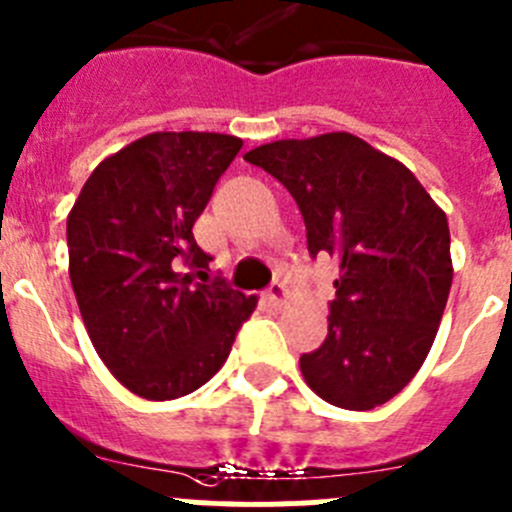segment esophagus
Instances as JSON below:
<instances>
[{
    "instance_id": "1",
    "label": "esophagus",
    "mask_w": 512,
    "mask_h": 512,
    "mask_svg": "<svg viewBox=\"0 0 512 512\" xmlns=\"http://www.w3.org/2000/svg\"><path fill=\"white\" fill-rule=\"evenodd\" d=\"M265 301L270 303L273 308L285 306V303H288V288H285L283 283H278V280H275V283L265 290Z\"/></svg>"
}]
</instances>
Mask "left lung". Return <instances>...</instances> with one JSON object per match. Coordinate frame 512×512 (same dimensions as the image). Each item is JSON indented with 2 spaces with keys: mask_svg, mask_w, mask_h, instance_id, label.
<instances>
[{
  "mask_svg": "<svg viewBox=\"0 0 512 512\" xmlns=\"http://www.w3.org/2000/svg\"><path fill=\"white\" fill-rule=\"evenodd\" d=\"M247 163L278 178L306 222L308 252L339 262L329 334L303 354L326 403L370 411L421 370L451 288L449 222L411 170L349 132L255 147Z\"/></svg>",
  "mask_w": 512,
  "mask_h": 512,
  "instance_id": "1",
  "label": "left lung"
}]
</instances>
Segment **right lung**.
<instances>
[{"mask_svg": "<svg viewBox=\"0 0 512 512\" xmlns=\"http://www.w3.org/2000/svg\"><path fill=\"white\" fill-rule=\"evenodd\" d=\"M239 147L219 132L145 135L96 165L68 214V275L91 344L145 400L209 382L257 306L209 278L191 232Z\"/></svg>", "mask_w": 512, "mask_h": 512, "instance_id": "right-lung-1", "label": "right lung"}]
</instances>
